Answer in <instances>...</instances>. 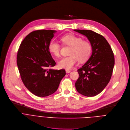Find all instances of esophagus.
Instances as JSON below:
<instances>
[{"mask_svg":"<svg viewBox=\"0 0 130 130\" xmlns=\"http://www.w3.org/2000/svg\"><path fill=\"white\" fill-rule=\"evenodd\" d=\"M66 73H69L70 72H71V71L70 70H66Z\"/></svg>","mask_w":130,"mask_h":130,"instance_id":"34e87169","label":"esophagus"}]
</instances>
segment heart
<instances>
[{"instance_id": "b5f03b06", "label": "heart", "mask_w": 130, "mask_h": 130, "mask_svg": "<svg viewBox=\"0 0 130 130\" xmlns=\"http://www.w3.org/2000/svg\"><path fill=\"white\" fill-rule=\"evenodd\" d=\"M61 41L66 45L71 46L69 56L62 58L58 61V66L60 68L70 69L77 63L86 61L92 53L91 44L87 40H82L80 37L73 34H68L61 37ZM60 45L55 40L53 39L49 42L48 49L50 52L56 57L60 54Z\"/></svg>"}]
</instances>
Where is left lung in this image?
<instances>
[{
    "label": "left lung",
    "mask_w": 130,
    "mask_h": 130,
    "mask_svg": "<svg viewBox=\"0 0 130 130\" xmlns=\"http://www.w3.org/2000/svg\"><path fill=\"white\" fill-rule=\"evenodd\" d=\"M74 31L86 36L92 47L91 57L77 70L79 78L75 87L84 96H95L103 91L111 79L115 63L113 51L103 36L91 30Z\"/></svg>",
    "instance_id": "8db88e82"
}]
</instances>
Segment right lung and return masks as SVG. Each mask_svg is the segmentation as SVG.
<instances>
[{
    "mask_svg": "<svg viewBox=\"0 0 130 130\" xmlns=\"http://www.w3.org/2000/svg\"><path fill=\"white\" fill-rule=\"evenodd\" d=\"M56 31H33L21 42L17 55V64L21 80L32 93L45 97L55 93L66 75L63 69L49 68L56 64L48 45Z\"/></svg>",
    "mask_w": 130,
    "mask_h": 130,
    "instance_id": "1",
    "label": "right lung"
}]
</instances>
